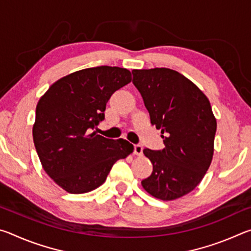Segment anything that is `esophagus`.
I'll return each instance as SVG.
<instances>
[{"label": "esophagus", "mask_w": 251, "mask_h": 251, "mask_svg": "<svg viewBox=\"0 0 251 251\" xmlns=\"http://www.w3.org/2000/svg\"><path fill=\"white\" fill-rule=\"evenodd\" d=\"M134 154L137 156L143 155V146L141 144H136V145H134Z\"/></svg>", "instance_id": "obj_1"}]
</instances>
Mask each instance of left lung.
Segmentation results:
<instances>
[{"instance_id":"left-lung-1","label":"left lung","mask_w":251,"mask_h":251,"mask_svg":"<svg viewBox=\"0 0 251 251\" xmlns=\"http://www.w3.org/2000/svg\"><path fill=\"white\" fill-rule=\"evenodd\" d=\"M131 73L165 145L143 151L152 173L142 185L151 196L174 201L192 192L209 168L217 123L205 94L178 72L156 67Z\"/></svg>"}]
</instances>
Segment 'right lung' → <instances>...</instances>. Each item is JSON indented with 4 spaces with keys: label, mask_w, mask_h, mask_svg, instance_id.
<instances>
[{
    "label": "right lung",
    "mask_w": 251,
    "mask_h": 251,
    "mask_svg": "<svg viewBox=\"0 0 251 251\" xmlns=\"http://www.w3.org/2000/svg\"><path fill=\"white\" fill-rule=\"evenodd\" d=\"M130 80L126 69L91 67L58 79L37 103L34 145L46 174L67 193L97 188L113 165L133 151L125 139L92 133L105 120L110 96Z\"/></svg>",
    "instance_id": "obj_1"
}]
</instances>
